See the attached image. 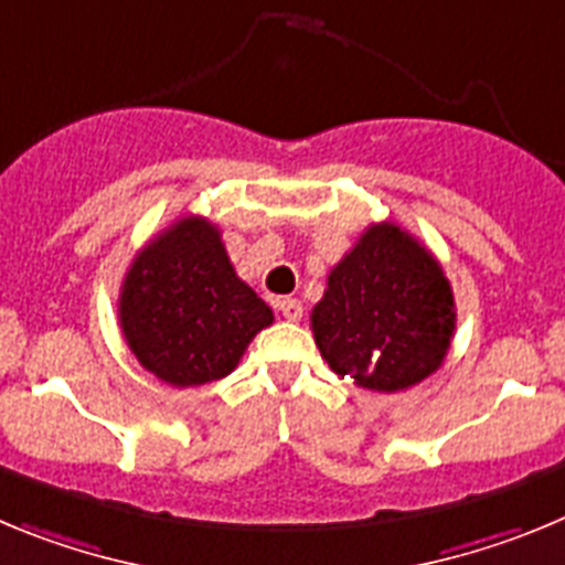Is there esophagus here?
<instances>
[{
    "instance_id": "34e87169",
    "label": "esophagus",
    "mask_w": 565,
    "mask_h": 565,
    "mask_svg": "<svg viewBox=\"0 0 565 565\" xmlns=\"http://www.w3.org/2000/svg\"><path fill=\"white\" fill-rule=\"evenodd\" d=\"M278 309H281V315L287 320H301L303 315V307L298 298H281V301H278Z\"/></svg>"
}]
</instances>
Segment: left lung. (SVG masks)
Returning a JSON list of instances; mask_svg holds the SVG:
<instances>
[{
  "label": "left lung",
  "instance_id": "8db88e82",
  "mask_svg": "<svg viewBox=\"0 0 565 565\" xmlns=\"http://www.w3.org/2000/svg\"><path fill=\"white\" fill-rule=\"evenodd\" d=\"M454 307V289L434 253L394 222H380L334 264L309 320L334 374L394 394L445 363Z\"/></svg>",
  "mask_w": 565,
  "mask_h": 565
}]
</instances>
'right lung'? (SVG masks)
<instances>
[{"label":"right lung","mask_w":565,"mask_h":565,"mask_svg":"<svg viewBox=\"0 0 565 565\" xmlns=\"http://www.w3.org/2000/svg\"><path fill=\"white\" fill-rule=\"evenodd\" d=\"M118 315L140 365L174 388L227 377L273 323V309L233 270L220 227L202 216H182L137 253Z\"/></svg>","instance_id":"right-lung-1"}]
</instances>
